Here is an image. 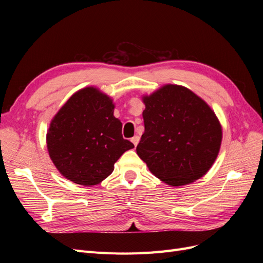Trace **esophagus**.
<instances>
[{
	"instance_id": "1",
	"label": "esophagus",
	"mask_w": 263,
	"mask_h": 263,
	"mask_svg": "<svg viewBox=\"0 0 263 263\" xmlns=\"http://www.w3.org/2000/svg\"><path fill=\"white\" fill-rule=\"evenodd\" d=\"M139 139H140V137H139V136H137V135H136V136H134V137L130 139V140H132V142H133V144L135 145V147H136V146L138 145Z\"/></svg>"
}]
</instances>
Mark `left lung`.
<instances>
[{
	"mask_svg": "<svg viewBox=\"0 0 263 263\" xmlns=\"http://www.w3.org/2000/svg\"><path fill=\"white\" fill-rule=\"evenodd\" d=\"M145 133L136 148L150 172L172 186L202 178L216 160L221 126L212 108L184 86L166 84L142 98Z\"/></svg>",
	"mask_w": 263,
	"mask_h": 263,
	"instance_id": "left-lung-1",
	"label": "left lung"
}]
</instances>
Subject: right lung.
<instances>
[{"mask_svg":"<svg viewBox=\"0 0 263 263\" xmlns=\"http://www.w3.org/2000/svg\"><path fill=\"white\" fill-rule=\"evenodd\" d=\"M132 148L114 116L113 100L93 86L76 92L54 115L47 133V149L55 168L85 186L106 179L119 157Z\"/></svg>","mask_w":263,"mask_h":263,"instance_id":"obj_1","label":"right lung"}]
</instances>
